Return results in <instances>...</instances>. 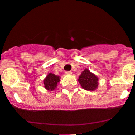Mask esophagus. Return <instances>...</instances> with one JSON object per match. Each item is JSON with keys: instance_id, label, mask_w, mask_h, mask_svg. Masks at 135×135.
Instances as JSON below:
<instances>
[{"instance_id": "34e87169", "label": "esophagus", "mask_w": 135, "mask_h": 135, "mask_svg": "<svg viewBox=\"0 0 135 135\" xmlns=\"http://www.w3.org/2000/svg\"><path fill=\"white\" fill-rule=\"evenodd\" d=\"M65 74H66V75H71V74H72V72H70V71H66V72H65Z\"/></svg>"}]
</instances>
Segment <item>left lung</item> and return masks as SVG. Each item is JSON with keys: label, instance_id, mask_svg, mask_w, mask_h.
<instances>
[{"label": "left lung", "instance_id": "1", "mask_svg": "<svg viewBox=\"0 0 135 135\" xmlns=\"http://www.w3.org/2000/svg\"><path fill=\"white\" fill-rule=\"evenodd\" d=\"M78 81L81 87L88 91H94L98 88V77L88 69H85L81 72L78 78Z\"/></svg>", "mask_w": 135, "mask_h": 135}]
</instances>
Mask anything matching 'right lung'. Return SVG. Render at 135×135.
<instances>
[{
	"instance_id": "1",
	"label": "right lung",
	"mask_w": 135,
	"mask_h": 135,
	"mask_svg": "<svg viewBox=\"0 0 135 135\" xmlns=\"http://www.w3.org/2000/svg\"><path fill=\"white\" fill-rule=\"evenodd\" d=\"M60 77L54 74L49 73L43 81L44 87L47 90L53 91L57 88V83L60 81Z\"/></svg>"
}]
</instances>
